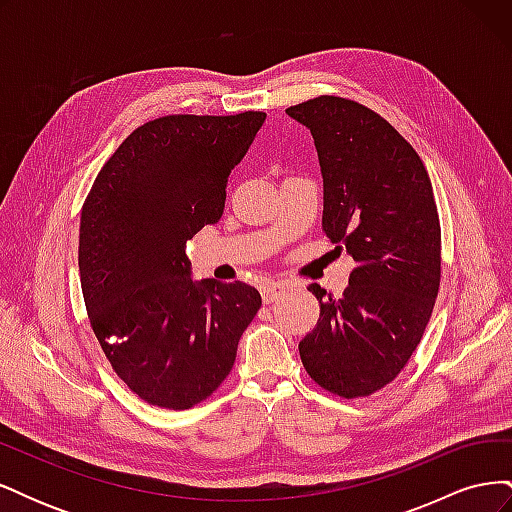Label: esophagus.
Here are the masks:
<instances>
[{"label": "esophagus", "mask_w": 512, "mask_h": 512, "mask_svg": "<svg viewBox=\"0 0 512 512\" xmlns=\"http://www.w3.org/2000/svg\"><path fill=\"white\" fill-rule=\"evenodd\" d=\"M284 292H286V286H282V284H265L260 290L262 301L265 303H275L277 299H282Z\"/></svg>", "instance_id": "1"}]
</instances>
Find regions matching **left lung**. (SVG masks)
<instances>
[{
	"label": "left lung",
	"mask_w": 512,
	"mask_h": 512,
	"mask_svg": "<svg viewBox=\"0 0 512 512\" xmlns=\"http://www.w3.org/2000/svg\"><path fill=\"white\" fill-rule=\"evenodd\" d=\"M314 136L322 181V230L354 269L339 299L301 344L303 367L344 399L393 382L421 344L440 290L442 237L423 160L389 121L337 96L286 108Z\"/></svg>",
	"instance_id": "obj_1"
}]
</instances>
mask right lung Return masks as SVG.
<instances>
[{
  "mask_svg": "<svg viewBox=\"0 0 512 512\" xmlns=\"http://www.w3.org/2000/svg\"><path fill=\"white\" fill-rule=\"evenodd\" d=\"M267 115H166L102 166L81 211L83 299L102 352L143 401L188 410L230 374L262 305L243 282H194L185 243L224 213L226 181Z\"/></svg>",
  "mask_w": 512,
  "mask_h": 512,
  "instance_id": "add662e5",
  "label": "right lung"
}]
</instances>
